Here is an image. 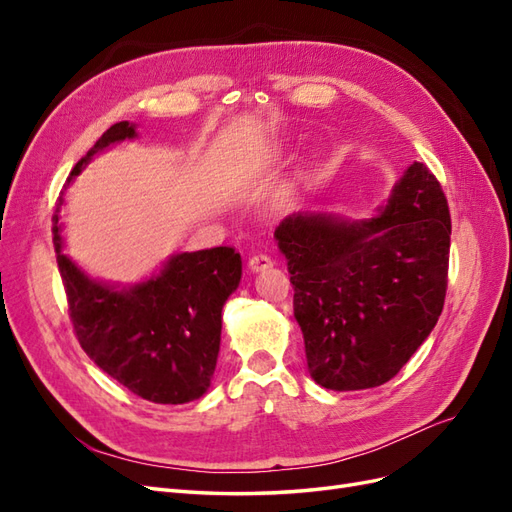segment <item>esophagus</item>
I'll use <instances>...</instances> for the list:
<instances>
[{
	"instance_id": "esophagus-1",
	"label": "esophagus",
	"mask_w": 512,
	"mask_h": 512,
	"mask_svg": "<svg viewBox=\"0 0 512 512\" xmlns=\"http://www.w3.org/2000/svg\"><path fill=\"white\" fill-rule=\"evenodd\" d=\"M247 267H250V271L258 273V271L271 269V267H273V260H271L267 254H254V256L250 258V262H247Z\"/></svg>"
}]
</instances>
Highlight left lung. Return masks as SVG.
Here are the masks:
<instances>
[{
    "instance_id": "8db88e82",
    "label": "left lung",
    "mask_w": 512,
    "mask_h": 512,
    "mask_svg": "<svg viewBox=\"0 0 512 512\" xmlns=\"http://www.w3.org/2000/svg\"><path fill=\"white\" fill-rule=\"evenodd\" d=\"M273 237L288 260L307 369L324 389L389 382L436 327L451 213L425 164L406 168L374 218L299 211Z\"/></svg>"
}]
</instances>
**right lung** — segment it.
Listing matches in <instances>:
<instances>
[{
    "label": "right lung",
    "instance_id": "right-lung-1",
    "mask_svg": "<svg viewBox=\"0 0 512 512\" xmlns=\"http://www.w3.org/2000/svg\"><path fill=\"white\" fill-rule=\"evenodd\" d=\"M136 126L119 121L76 162L70 185L98 153L134 141ZM59 198L53 226L57 265L81 348L104 374L153 404H188L211 386L220 354L222 309L241 282L232 247L168 256L136 284H111L64 254Z\"/></svg>",
    "mask_w": 512,
    "mask_h": 512
}]
</instances>
